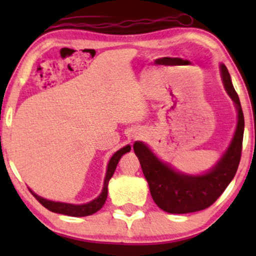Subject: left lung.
<instances>
[{
    "instance_id": "8db88e82",
    "label": "left lung",
    "mask_w": 256,
    "mask_h": 256,
    "mask_svg": "<svg viewBox=\"0 0 256 256\" xmlns=\"http://www.w3.org/2000/svg\"><path fill=\"white\" fill-rule=\"evenodd\" d=\"M220 73L224 87L236 104L238 124L228 148L214 166L202 174H183L174 170L170 164L162 162L143 142L136 141L132 146L154 202L168 213L183 214L208 208L222 196L236 176L242 150L244 113L228 70L224 64H220Z\"/></svg>"
}]
</instances>
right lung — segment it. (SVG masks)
<instances>
[{
    "instance_id": "obj_1",
    "label": "right lung",
    "mask_w": 256,
    "mask_h": 256,
    "mask_svg": "<svg viewBox=\"0 0 256 256\" xmlns=\"http://www.w3.org/2000/svg\"><path fill=\"white\" fill-rule=\"evenodd\" d=\"M130 149L132 146L128 144L124 146V148H121L120 150H118V152L110 157V162H108V166H107L106 176H104L102 191H101V194L98 196L96 199H93V200L90 202H86V204L76 205V204H68V202L48 200V199H45L43 197H40V196L34 194L31 188H29V190L31 194H34V197L36 198L45 208H48V211L51 212L60 213V214H65L70 216H86L93 214V213L99 211V210L104 206V202H106L107 194H108V183H110V180L114 174V171L116 169V166L122 155H124L126 152H130Z\"/></svg>"
}]
</instances>
